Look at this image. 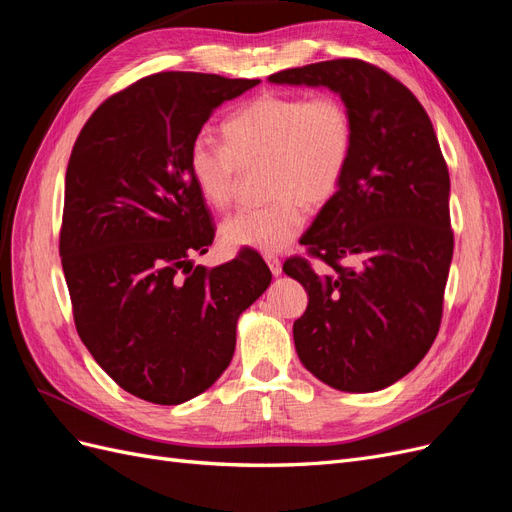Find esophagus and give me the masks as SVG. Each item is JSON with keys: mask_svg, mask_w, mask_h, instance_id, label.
<instances>
[{"mask_svg": "<svg viewBox=\"0 0 512 512\" xmlns=\"http://www.w3.org/2000/svg\"><path fill=\"white\" fill-rule=\"evenodd\" d=\"M265 260H267V265H269V269H271V273L277 277V275H282V260L277 258V256H265Z\"/></svg>", "mask_w": 512, "mask_h": 512, "instance_id": "1", "label": "esophagus"}]
</instances>
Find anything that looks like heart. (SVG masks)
<instances>
[{"label":"heart","instance_id":"heart-1","mask_svg":"<svg viewBox=\"0 0 512 512\" xmlns=\"http://www.w3.org/2000/svg\"><path fill=\"white\" fill-rule=\"evenodd\" d=\"M222 136L224 145L196 138L190 147L196 190L211 207L228 209L241 168L267 162L273 200L228 218L222 239L228 247L280 254L305 228V203L327 205L342 188L354 151V119L333 94H262L228 115Z\"/></svg>","mask_w":512,"mask_h":512}]
</instances>
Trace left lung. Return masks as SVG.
<instances>
[{
    "mask_svg": "<svg viewBox=\"0 0 512 512\" xmlns=\"http://www.w3.org/2000/svg\"><path fill=\"white\" fill-rule=\"evenodd\" d=\"M269 81L327 87L354 119L346 179L301 239L329 269L297 256L284 262L309 297L294 320V348L337 391L386 389L423 361L442 320L453 230L436 132L406 85L361 59L290 68ZM350 255L359 266L338 265Z\"/></svg>",
    "mask_w": 512,
    "mask_h": 512,
    "instance_id": "obj_1",
    "label": "left lung"
}]
</instances>
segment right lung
<instances>
[{"instance_id": "obj_1", "label": "right lung", "mask_w": 512, "mask_h": 512, "mask_svg": "<svg viewBox=\"0 0 512 512\" xmlns=\"http://www.w3.org/2000/svg\"><path fill=\"white\" fill-rule=\"evenodd\" d=\"M258 79L145 76L102 102L72 147L59 254L76 331L123 391L177 406L218 380L237 320L271 284L254 250L207 269L213 243L190 147L215 108Z\"/></svg>"}]
</instances>
